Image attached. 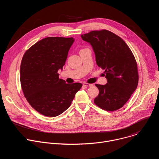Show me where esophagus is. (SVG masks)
Returning a JSON list of instances; mask_svg holds the SVG:
<instances>
[{
    "instance_id": "34e87169",
    "label": "esophagus",
    "mask_w": 159,
    "mask_h": 159,
    "mask_svg": "<svg viewBox=\"0 0 159 159\" xmlns=\"http://www.w3.org/2000/svg\"><path fill=\"white\" fill-rule=\"evenodd\" d=\"M83 85L84 87H91L93 85V84H88V83H84L83 84Z\"/></svg>"
}]
</instances>
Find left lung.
Returning a JSON list of instances; mask_svg holds the SVG:
<instances>
[{"label":"left lung","mask_w":159,"mask_h":159,"mask_svg":"<svg viewBox=\"0 0 159 159\" xmlns=\"http://www.w3.org/2000/svg\"><path fill=\"white\" fill-rule=\"evenodd\" d=\"M90 43L97 66L105 70L107 83L95 84L99 90L94 103L107 111L120 109L137 89V65L132 51L118 35L107 30H95L81 35Z\"/></svg>","instance_id":"obj_1"}]
</instances>
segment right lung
Returning <instances> with one entry per match:
<instances>
[{
  "label": "right lung",
  "mask_w": 159,
  "mask_h": 159,
  "mask_svg": "<svg viewBox=\"0 0 159 159\" xmlns=\"http://www.w3.org/2000/svg\"><path fill=\"white\" fill-rule=\"evenodd\" d=\"M74 39L51 37L35 43L24 54L20 77L25 97L40 114L56 117L66 111L80 83L66 84L59 78Z\"/></svg>",
  "instance_id": "obj_1"
}]
</instances>
